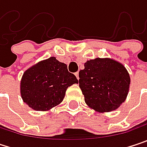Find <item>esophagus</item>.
<instances>
[{
  "label": "esophagus",
  "instance_id": "1",
  "mask_svg": "<svg viewBox=\"0 0 147 147\" xmlns=\"http://www.w3.org/2000/svg\"><path fill=\"white\" fill-rule=\"evenodd\" d=\"M75 75H76V78H77V79H79V72H78V71H77V72H76V73H75Z\"/></svg>",
  "mask_w": 147,
  "mask_h": 147
}]
</instances>
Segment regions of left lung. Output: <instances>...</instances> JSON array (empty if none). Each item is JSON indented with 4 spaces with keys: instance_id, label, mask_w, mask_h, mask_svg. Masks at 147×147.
Here are the masks:
<instances>
[{
    "instance_id": "left-lung-1",
    "label": "left lung",
    "mask_w": 147,
    "mask_h": 147,
    "mask_svg": "<svg viewBox=\"0 0 147 147\" xmlns=\"http://www.w3.org/2000/svg\"><path fill=\"white\" fill-rule=\"evenodd\" d=\"M79 78L85 102L99 112L117 109L129 94V74L123 65L111 59L88 60L79 71Z\"/></svg>"
}]
</instances>
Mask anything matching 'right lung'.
Masks as SVG:
<instances>
[{
	"instance_id": "1",
	"label": "right lung",
	"mask_w": 147,
	"mask_h": 147,
	"mask_svg": "<svg viewBox=\"0 0 147 147\" xmlns=\"http://www.w3.org/2000/svg\"><path fill=\"white\" fill-rule=\"evenodd\" d=\"M78 83L67 65L55 57L38 62L27 71L20 82L24 102L35 111H48L63 101L66 89Z\"/></svg>"
}]
</instances>
